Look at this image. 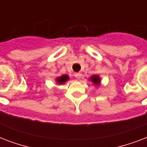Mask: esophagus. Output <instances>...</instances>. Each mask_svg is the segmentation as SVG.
I'll return each instance as SVG.
<instances>
[{"label": "esophagus", "instance_id": "obj_1", "mask_svg": "<svg viewBox=\"0 0 147 147\" xmlns=\"http://www.w3.org/2000/svg\"><path fill=\"white\" fill-rule=\"evenodd\" d=\"M75 77H76V78H80L81 77H82V74L79 73V72H78V73H76L75 74Z\"/></svg>", "mask_w": 147, "mask_h": 147}]
</instances>
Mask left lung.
Segmentation results:
<instances>
[{
    "label": "left lung",
    "mask_w": 147,
    "mask_h": 147,
    "mask_svg": "<svg viewBox=\"0 0 147 147\" xmlns=\"http://www.w3.org/2000/svg\"><path fill=\"white\" fill-rule=\"evenodd\" d=\"M90 81H92V82L94 83L95 85H98L100 82V77H99L98 76H96V75L91 76V78H90Z\"/></svg>",
    "instance_id": "1"
}]
</instances>
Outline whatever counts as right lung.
<instances>
[{
	"mask_svg": "<svg viewBox=\"0 0 147 147\" xmlns=\"http://www.w3.org/2000/svg\"><path fill=\"white\" fill-rule=\"evenodd\" d=\"M69 79V76H67V75H63V76H60V77H58L55 80H56V82H57L58 84H60V85H61V84H63V83L66 82Z\"/></svg>",
	"mask_w": 147,
	"mask_h": 147,
	"instance_id": "obj_1",
	"label": "right lung"
}]
</instances>
